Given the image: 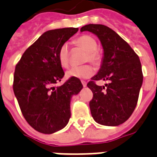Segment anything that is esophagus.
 <instances>
[{
	"mask_svg": "<svg viewBox=\"0 0 157 157\" xmlns=\"http://www.w3.org/2000/svg\"><path fill=\"white\" fill-rule=\"evenodd\" d=\"M82 84L83 87H86V86H87V82H85V81H82Z\"/></svg>",
	"mask_w": 157,
	"mask_h": 157,
	"instance_id": "obj_1",
	"label": "esophagus"
}]
</instances>
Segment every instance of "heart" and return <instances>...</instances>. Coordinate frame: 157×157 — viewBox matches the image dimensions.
<instances>
[{"instance_id":"heart-1","label":"heart","mask_w":157,"mask_h":157,"mask_svg":"<svg viewBox=\"0 0 157 157\" xmlns=\"http://www.w3.org/2000/svg\"><path fill=\"white\" fill-rule=\"evenodd\" d=\"M75 45L81 49L87 52L85 56V62H90L92 65L99 66L102 61V55L98 49V43L95 38L89 35H82L75 39ZM58 59L62 67H67L70 63V50L66 43L60 47L58 52ZM94 74V69L89 65L82 66H75L66 71L67 78H89Z\"/></svg>"}]
</instances>
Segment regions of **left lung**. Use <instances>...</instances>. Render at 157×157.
<instances>
[{
	"label": "left lung",
	"mask_w": 157,
	"mask_h": 157,
	"mask_svg": "<svg viewBox=\"0 0 157 157\" xmlns=\"http://www.w3.org/2000/svg\"><path fill=\"white\" fill-rule=\"evenodd\" d=\"M80 31L97 35L104 50L101 69L87 84L93 93L89 102L92 118L102 125L121 124L130 117L138 103L143 80L139 57L109 27L91 24L82 27ZM99 80L109 83L98 86L95 81Z\"/></svg>",
	"instance_id": "1"
}]
</instances>
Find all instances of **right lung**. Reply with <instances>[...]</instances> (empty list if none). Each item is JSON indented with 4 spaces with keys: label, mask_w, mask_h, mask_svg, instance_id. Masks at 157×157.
<instances>
[{
    "label": "right lung",
    "mask_w": 157,
    "mask_h": 157,
    "mask_svg": "<svg viewBox=\"0 0 157 157\" xmlns=\"http://www.w3.org/2000/svg\"><path fill=\"white\" fill-rule=\"evenodd\" d=\"M78 30L65 28L45 32L15 66L14 95L24 119L40 133L50 134L65 128L71 115V98L82 88L77 78L55 86L65 75L58 59L59 48Z\"/></svg>",
    "instance_id": "obj_1"
}]
</instances>
